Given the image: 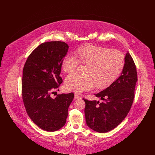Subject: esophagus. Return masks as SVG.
<instances>
[{"instance_id":"34e87169","label":"esophagus","mask_w":155,"mask_h":155,"mask_svg":"<svg viewBox=\"0 0 155 155\" xmlns=\"http://www.w3.org/2000/svg\"><path fill=\"white\" fill-rule=\"evenodd\" d=\"M74 98H75V99H81V96H80V95H77V94H75V95H74Z\"/></svg>"}]
</instances>
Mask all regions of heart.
Listing matches in <instances>:
<instances>
[{
    "label": "heart",
    "instance_id": "b5f03b06",
    "mask_svg": "<svg viewBox=\"0 0 155 155\" xmlns=\"http://www.w3.org/2000/svg\"><path fill=\"white\" fill-rule=\"evenodd\" d=\"M76 56L67 54L61 61L63 70L72 73L82 63L88 64L86 74L75 73L66 78L65 87L68 90L80 93L94 88L96 85L100 88L109 87L116 81L125 65V58L122 53L94 45H85L79 48Z\"/></svg>",
    "mask_w": 155,
    "mask_h": 155
}]
</instances>
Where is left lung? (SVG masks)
Instances as JSON below:
<instances>
[{
	"instance_id": "8db88e82",
	"label": "left lung",
	"mask_w": 155,
	"mask_h": 155,
	"mask_svg": "<svg viewBox=\"0 0 155 155\" xmlns=\"http://www.w3.org/2000/svg\"><path fill=\"white\" fill-rule=\"evenodd\" d=\"M137 80L136 66L127 52L121 75L109 87L95 95L103 102L99 103V101L83 99L89 127L97 133H107L122 122L131 107Z\"/></svg>"
}]
</instances>
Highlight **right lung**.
Returning <instances> with one entry per match:
<instances>
[{
	"mask_svg": "<svg viewBox=\"0 0 155 155\" xmlns=\"http://www.w3.org/2000/svg\"><path fill=\"white\" fill-rule=\"evenodd\" d=\"M68 49L64 42H44L30 54L22 71V99L27 114L36 125L49 132L65 125L74 99L72 92L51 96L63 82L61 61Z\"/></svg>",
	"mask_w": 155,
	"mask_h": 155,
	"instance_id": "1",
	"label": "right lung"
}]
</instances>
